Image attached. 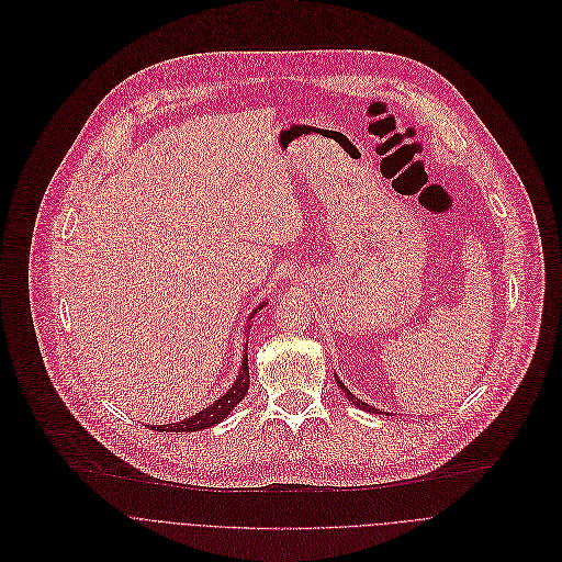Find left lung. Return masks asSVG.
<instances>
[{
    "instance_id": "8db88e82",
    "label": "left lung",
    "mask_w": 562,
    "mask_h": 562,
    "mask_svg": "<svg viewBox=\"0 0 562 562\" xmlns=\"http://www.w3.org/2000/svg\"><path fill=\"white\" fill-rule=\"evenodd\" d=\"M334 381H336V385H339V387H341V392H344V394L348 396V401H352V405H355V407H359V409H363V412H370V414H385V416H390L387 412H379L376 407H372V405L363 403L361 398H357V396H355V394H352V392H350V390H348V387L344 385V381H341L339 376H336V374H334Z\"/></svg>"
}]
</instances>
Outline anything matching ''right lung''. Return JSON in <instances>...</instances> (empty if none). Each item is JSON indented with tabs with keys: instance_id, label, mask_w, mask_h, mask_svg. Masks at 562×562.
<instances>
[{
	"instance_id": "right-lung-1",
	"label": "right lung",
	"mask_w": 562,
	"mask_h": 562,
	"mask_svg": "<svg viewBox=\"0 0 562 562\" xmlns=\"http://www.w3.org/2000/svg\"><path fill=\"white\" fill-rule=\"evenodd\" d=\"M266 305V301L261 305H257V310L248 316V321H252V316L257 312H261V307ZM246 350H244V361H241V368H239V376L237 381L233 383V387L223 394L221 398H216L214 403H210L207 407L199 409L196 414L183 418V420H177V423H168V425H150L153 429L157 431H199V429H205V427H212L216 423H221L223 418H226L248 394L250 390V368H248V339H246Z\"/></svg>"
}]
</instances>
